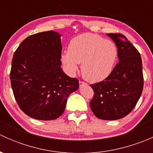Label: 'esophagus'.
I'll list each match as a JSON object with an SVG mask.
<instances>
[{
  "label": "esophagus",
  "mask_w": 153,
  "mask_h": 153,
  "mask_svg": "<svg viewBox=\"0 0 153 153\" xmlns=\"http://www.w3.org/2000/svg\"><path fill=\"white\" fill-rule=\"evenodd\" d=\"M79 84H80V86H87V84H86V82H84V81H79Z\"/></svg>",
  "instance_id": "esophagus-1"
}]
</instances>
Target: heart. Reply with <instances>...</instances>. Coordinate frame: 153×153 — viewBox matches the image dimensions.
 Instances as JSON below:
<instances>
[{
	"mask_svg": "<svg viewBox=\"0 0 153 153\" xmlns=\"http://www.w3.org/2000/svg\"><path fill=\"white\" fill-rule=\"evenodd\" d=\"M118 58V48L115 43L99 35L84 33L72 38L68 52L61 55V62L69 74L78 70L81 64V72L87 81L99 82L107 78Z\"/></svg>",
	"mask_w": 153,
	"mask_h": 153,
	"instance_id": "obj_1",
	"label": "heart"
}]
</instances>
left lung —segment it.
Instances as JSON below:
<instances>
[{
  "mask_svg": "<svg viewBox=\"0 0 153 153\" xmlns=\"http://www.w3.org/2000/svg\"><path fill=\"white\" fill-rule=\"evenodd\" d=\"M118 47L119 62L104 81L90 84L94 95L90 108L97 118L117 120L134 109L143 87L142 61L139 52L122 34L108 33Z\"/></svg>",
  "mask_w": 153,
  "mask_h": 153,
  "instance_id": "8db88e82",
  "label": "left lung"
}]
</instances>
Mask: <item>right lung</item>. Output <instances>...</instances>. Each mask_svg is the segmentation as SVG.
Instances as JSON below:
<instances>
[{"mask_svg":"<svg viewBox=\"0 0 153 153\" xmlns=\"http://www.w3.org/2000/svg\"><path fill=\"white\" fill-rule=\"evenodd\" d=\"M61 35L53 31L34 34L21 43L12 61L10 81L21 110L37 120L61 116L68 97L79 87L76 78L61 69Z\"/></svg>","mask_w":153,"mask_h":153,"instance_id":"1","label":"right lung"}]
</instances>
